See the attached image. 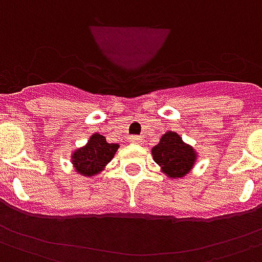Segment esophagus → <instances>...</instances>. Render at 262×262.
I'll return each mask as SVG.
<instances>
[{"instance_id":"34e87169","label":"esophagus","mask_w":262,"mask_h":262,"mask_svg":"<svg viewBox=\"0 0 262 262\" xmlns=\"http://www.w3.org/2000/svg\"><path fill=\"white\" fill-rule=\"evenodd\" d=\"M128 141L133 144H142V138L139 135H131V137H128Z\"/></svg>"}]
</instances>
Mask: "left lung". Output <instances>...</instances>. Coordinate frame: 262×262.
<instances>
[{
  "mask_svg": "<svg viewBox=\"0 0 262 262\" xmlns=\"http://www.w3.org/2000/svg\"><path fill=\"white\" fill-rule=\"evenodd\" d=\"M152 155L162 170L174 179L186 176L196 159L195 150L190 145L184 144L179 134L171 131L166 133L160 138L159 144L152 148Z\"/></svg>",
  "mask_w": 262,
  "mask_h": 262,
  "instance_id": "left-lung-1",
  "label": "left lung"
}]
</instances>
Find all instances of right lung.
<instances>
[{
  "label": "right lung",
  "mask_w": 262,
  "mask_h": 262,
  "mask_svg": "<svg viewBox=\"0 0 262 262\" xmlns=\"http://www.w3.org/2000/svg\"><path fill=\"white\" fill-rule=\"evenodd\" d=\"M118 149L117 144H108L100 134H93L83 148L72 155V165L79 174L91 177L103 170Z\"/></svg>",
  "instance_id": "1"
}]
</instances>
